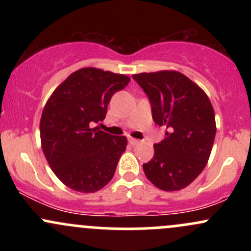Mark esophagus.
Returning a JSON list of instances; mask_svg holds the SVG:
<instances>
[{
    "label": "esophagus",
    "instance_id": "34e87169",
    "mask_svg": "<svg viewBox=\"0 0 251 251\" xmlns=\"http://www.w3.org/2000/svg\"><path fill=\"white\" fill-rule=\"evenodd\" d=\"M128 143L131 144V145H137V144H139V140L135 139V138L128 137Z\"/></svg>",
    "mask_w": 251,
    "mask_h": 251
}]
</instances>
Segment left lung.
Wrapping results in <instances>:
<instances>
[{
    "instance_id": "obj_1",
    "label": "left lung",
    "mask_w": 251,
    "mask_h": 251,
    "mask_svg": "<svg viewBox=\"0 0 251 251\" xmlns=\"http://www.w3.org/2000/svg\"><path fill=\"white\" fill-rule=\"evenodd\" d=\"M151 105L152 119L165 126L154 155L143 164L148 179L164 191L191 184L205 168L216 135L215 113L208 96L189 77L174 71L132 75Z\"/></svg>"
}]
</instances>
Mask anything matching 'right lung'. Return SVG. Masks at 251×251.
<instances>
[{
  "mask_svg": "<svg viewBox=\"0 0 251 251\" xmlns=\"http://www.w3.org/2000/svg\"><path fill=\"white\" fill-rule=\"evenodd\" d=\"M129 77L98 68L72 73L43 108V153L56 177L79 192H96L113 178L127 140L93 127L105 119L111 98Z\"/></svg>",
  "mask_w": 251,
  "mask_h": 251,
  "instance_id": "right-lung-1",
  "label": "right lung"
}]
</instances>
